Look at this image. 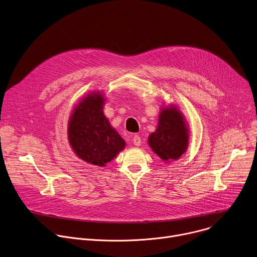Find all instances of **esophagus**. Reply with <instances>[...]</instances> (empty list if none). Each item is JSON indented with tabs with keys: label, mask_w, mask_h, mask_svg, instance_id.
<instances>
[{
	"label": "esophagus",
	"mask_w": 257,
	"mask_h": 257,
	"mask_svg": "<svg viewBox=\"0 0 257 257\" xmlns=\"http://www.w3.org/2000/svg\"><path fill=\"white\" fill-rule=\"evenodd\" d=\"M133 143H134L135 146H140V145H141V138L136 135V136L133 138Z\"/></svg>",
	"instance_id": "esophagus-1"
}]
</instances>
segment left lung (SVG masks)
Returning <instances> with one entry per match:
<instances>
[{"label": "left lung", "instance_id": "1", "mask_svg": "<svg viewBox=\"0 0 257 257\" xmlns=\"http://www.w3.org/2000/svg\"><path fill=\"white\" fill-rule=\"evenodd\" d=\"M153 152L165 162L179 159L188 146V130L181 112L173 105L163 108L158 126L148 139Z\"/></svg>", "mask_w": 257, "mask_h": 257}]
</instances>
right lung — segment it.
<instances>
[{
  "mask_svg": "<svg viewBox=\"0 0 257 257\" xmlns=\"http://www.w3.org/2000/svg\"><path fill=\"white\" fill-rule=\"evenodd\" d=\"M104 98L90 93L70 117L68 138L77 156L87 163L105 166L125 147V142L102 111Z\"/></svg>",
  "mask_w": 257,
  "mask_h": 257,
  "instance_id": "obj_1",
  "label": "right lung"
}]
</instances>
